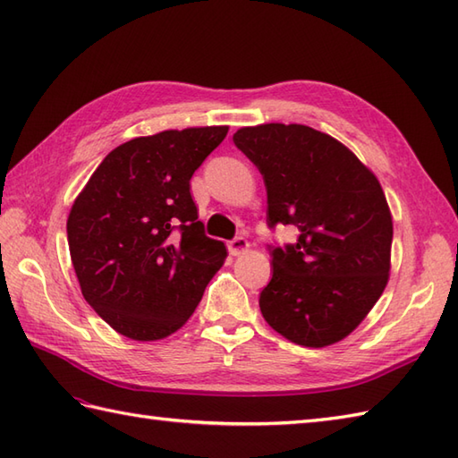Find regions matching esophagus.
I'll return each instance as SVG.
<instances>
[{"label": "esophagus", "instance_id": "esophagus-1", "mask_svg": "<svg viewBox=\"0 0 458 458\" xmlns=\"http://www.w3.org/2000/svg\"><path fill=\"white\" fill-rule=\"evenodd\" d=\"M248 248H250V242L246 238H242V236L228 242L230 256H242V254H244V251H248Z\"/></svg>", "mask_w": 458, "mask_h": 458}]
</instances>
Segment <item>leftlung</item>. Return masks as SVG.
Here are the masks:
<instances>
[{
  "mask_svg": "<svg viewBox=\"0 0 458 458\" xmlns=\"http://www.w3.org/2000/svg\"><path fill=\"white\" fill-rule=\"evenodd\" d=\"M232 140L264 177L267 226L299 230L295 244L267 246L274 276L259 293L261 315L295 344L338 343L390 276L394 226L382 187L352 151L309 125L264 123Z\"/></svg>",
  "mask_w": 458,
  "mask_h": 458,
  "instance_id": "8db88e82",
  "label": "left lung"
}]
</instances>
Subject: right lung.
<instances>
[{"label":"right lung","mask_w":458,"mask_h":458,"mask_svg":"<svg viewBox=\"0 0 458 458\" xmlns=\"http://www.w3.org/2000/svg\"><path fill=\"white\" fill-rule=\"evenodd\" d=\"M226 125L169 130L122 143L76 197L66 234L82 295L131 340H159L187 323L226 246L204 234L191 177Z\"/></svg>","instance_id":"1"}]
</instances>
